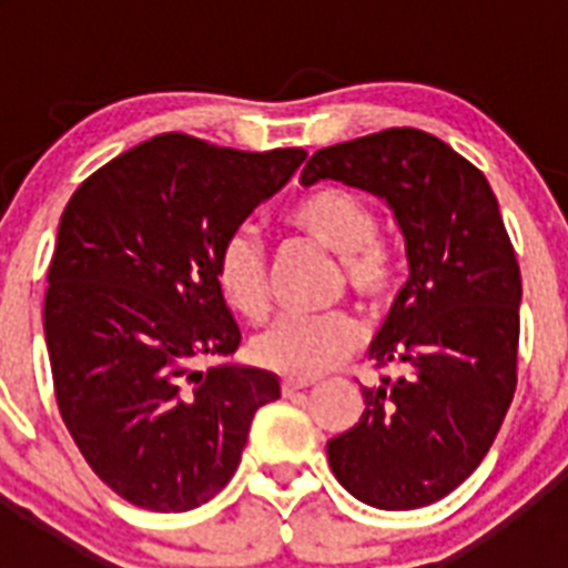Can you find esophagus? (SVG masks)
<instances>
[{
	"label": "esophagus",
	"instance_id": "34e87169",
	"mask_svg": "<svg viewBox=\"0 0 568 568\" xmlns=\"http://www.w3.org/2000/svg\"><path fill=\"white\" fill-rule=\"evenodd\" d=\"M315 386V378H284L281 381V389L284 393H298V389H310Z\"/></svg>",
	"mask_w": 568,
	"mask_h": 568
}]
</instances>
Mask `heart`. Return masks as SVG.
Here are the masks:
<instances>
[{"instance_id":"heart-1","label":"heart","mask_w":568,"mask_h":568,"mask_svg":"<svg viewBox=\"0 0 568 568\" xmlns=\"http://www.w3.org/2000/svg\"><path fill=\"white\" fill-rule=\"evenodd\" d=\"M287 224L338 253L341 278L366 304H386L398 287V250L378 233V213L366 195L327 184L295 199L284 213ZM215 290L241 318L267 313V261L253 227L239 224L213 255ZM361 321L349 310L318 315H281L253 338V358L287 378H315L361 344Z\"/></svg>"}]
</instances>
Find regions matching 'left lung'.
Returning <instances> with one entry per match:
<instances>
[{
  "label": "left lung",
  "mask_w": 568,
  "mask_h": 568,
  "mask_svg": "<svg viewBox=\"0 0 568 568\" xmlns=\"http://www.w3.org/2000/svg\"><path fill=\"white\" fill-rule=\"evenodd\" d=\"M318 179L384 195L409 255V281L369 346L378 386H364L361 420L327 444L329 466L364 504L429 506L478 469L515 398V247L486 175L424 130L315 150L301 182Z\"/></svg>",
  "instance_id": "left-lung-1"
}]
</instances>
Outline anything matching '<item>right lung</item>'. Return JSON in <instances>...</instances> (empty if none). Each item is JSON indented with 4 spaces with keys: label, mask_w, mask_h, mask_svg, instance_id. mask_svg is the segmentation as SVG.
<instances>
[{
    "label": "right lung",
    "mask_w": 568,
    "mask_h": 568,
    "mask_svg": "<svg viewBox=\"0 0 568 568\" xmlns=\"http://www.w3.org/2000/svg\"><path fill=\"white\" fill-rule=\"evenodd\" d=\"M304 159L162 133L70 195L44 293L53 393L82 458L128 504H207L239 469L255 409L281 395L270 373L199 361L241 344L215 250Z\"/></svg>",
    "instance_id": "right-lung-1"
}]
</instances>
